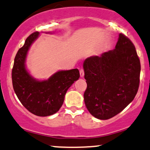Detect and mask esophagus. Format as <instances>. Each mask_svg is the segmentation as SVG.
<instances>
[{
	"label": "esophagus",
	"instance_id": "1",
	"mask_svg": "<svg viewBox=\"0 0 150 150\" xmlns=\"http://www.w3.org/2000/svg\"><path fill=\"white\" fill-rule=\"evenodd\" d=\"M84 76V70L81 69H80V76L81 77H83Z\"/></svg>",
	"mask_w": 150,
	"mask_h": 150
}]
</instances>
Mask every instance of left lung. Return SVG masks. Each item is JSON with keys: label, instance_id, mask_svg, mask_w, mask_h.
Segmentation results:
<instances>
[{"label": "left lung", "instance_id": "1", "mask_svg": "<svg viewBox=\"0 0 150 150\" xmlns=\"http://www.w3.org/2000/svg\"><path fill=\"white\" fill-rule=\"evenodd\" d=\"M140 69L134 45L123 33H119L115 49L86 59L83 97L90 113L106 120L124 110L138 93Z\"/></svg>", "mask_w": 150, "mask_h": 150}]
</instances>
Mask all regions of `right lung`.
<instances>
[{"label": "right lung", "instance_id": "obj_1", "mask_svg": "<svg viewBox=\"0 0 150 150\" xmlns=\"http://www.w3.org/2000/svg\"><path fill=\"white\" fill-rule=\"evenodd\" d=\"M39 33L33 32L27 37L24 45L19 49L12 70V81L17 98L27 110L38 117H47L58 112L64 103L69 88L78 80V69L59 71L47 80L33 79L26 70V54Z\"/></svg>", "mask_w": 150, "mask_h": 150}]
</instances>
